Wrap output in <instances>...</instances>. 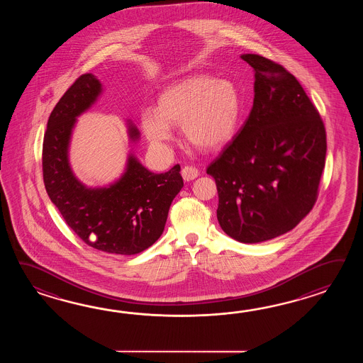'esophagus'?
<instances>
[{
    "label": "esophagus",
    "mask_w": 363,
    "mask_h": 363,
    "mask_svg": "<svg viewBox=\"0 0 363 363\" xmlns=\"http://www.w3.org/2000/svg\"><path fill=\"white\" fill-rule=\"evenodd\" d=\"M182 175H183L185 182H191L193 179L197 178L200 175V172L193 166H185L182 170Z\"/></svg>",
    "instance_id": "obj_1"
}]
</instances>
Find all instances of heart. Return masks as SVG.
<instances>
[{"instance_id": "heart-1", "label": "heart", "mask_w": 363, "mask_h": 363, "mask_svg": "<svg viewBox=\"0 0 363 363\" xmlns=\"http://www.w3.org/2000/svg\"><path fill=\"white\" fill-rule=\"evenodd\" d=\"M241 116V97L231 82L196 75L167 86L155 108L141 113V127L155 147L174 139L171 125L183 128L199 149L214 150L233 138Z\"/></svg>"}]
</instances>
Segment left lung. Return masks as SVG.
I'll return each instance as SVG.
<instances>
[{"label":"left lung","instance_id":"1","mask_svg":"<svg viewBox=\"0 0 363 363\" xmlns=\"http://www.w3.org/2000/svg\"><path fill=\"white\" fill-rule=\"evenodd\" d=\"M255 101L236 136L208 167L218 189L216 218L232 239L262 242L294 230L315 203L325 163V128L298 80L262 55Z\"/></svg>","mask_w":363,"mask_h":363}]
</instances>
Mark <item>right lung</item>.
Here are the masks:
<instances>
[{
    "label": "right lung",
    "instance_id": "1",
    "mask_svg": "<svg viewBox=\"0 0 363 363\" xmlns=\"http://www.w3.org/2000/svg\"><path fill=\"white\" fill-rule=\"evenodd\" d=\"M101 92L100 80L84 74L55 105L43 144L44 184L65 222L85 244L111 255H138L162 235L183 178L179 164L155 174L130 155L123 175L108 186L88 188L77 180L69 162L71 133L77 116ZM128 135L132 141L139 139V130L131 122Z\"/></svg>",
    "mask_w": 363,
    "mask_h": 363
}]
</instances>
